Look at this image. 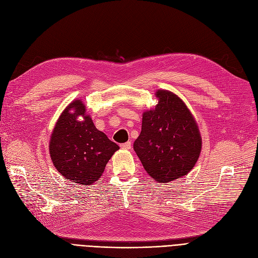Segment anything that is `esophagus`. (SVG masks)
Listing matches in <instances>:
<instances>
[{
	"instance_id": "34e87169",
	"label": "esophagus",
	"mask_w": 258,
	"mask_h": 258,
	"mask_svg": "<svg viewBox=\"0 0 258 258\" xmlns=\"http://www.w3.org/2000/svg\"><path fill=\"white\" fill-rule=\"evenodd\" d=\"M121 149H123V150H131V148H132V143L130 142V141H127V142H125V143H122L121 145Z\"/></svg>"
}]
</instances>
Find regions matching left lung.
Segmentation results:
<instances>
[{"mask_svg": "<svg viewBox=\"0 0 258 258\" xmlns=\"http://www.w3.org/2000/svg\"><path fill=\"white\" fill-rule=\"evenodd\" d=\"M158 104L144 111L134 150L156 181L165 183L191 171L201 151L196 122L180 98L158 91Z\"/></svg>", "mask_w": 258, "mask_h": 258, "instance_id": "8db88e82", "label": "left lung"}]
</instances>
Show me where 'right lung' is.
Returning a JSON list of instances; mask_svg holds the SVG:
<instances>
[{
	"label": "right lung",
	"mask_w": 258,
	"mask_h": 258,
	"mask_svg": "<svg viewBox=\"0 0 258 258\" xmlns=\"http://www.w3.org/2000/svg\"><path fill=\"white\" fill-rule=\"evenodd\" d=\"M74 111L72 112L71 109ZM84 116L83 120L77 117ZM118 144L94 125L85 115L81 100L73 101L60 116L49 142V152L58 172L79 184H92L102 175Z\"/></svg>",
	"instance_id": "1"
}]
</instances>
